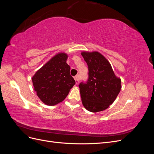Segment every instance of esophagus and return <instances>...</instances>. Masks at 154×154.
<instances>
[{"label":"esophagus","mask_w":154,"mask_h":154,"mask_svg":"<svg viewBox=\"0 0 154 154\" xmlns=\"http://www.w3.org/2000/svg\"><path fill=\"white\" fill-rule=\"evenodd\" d=\"M74 80H75V82H76V84H78V83H79V81H80V78H79V76L77 75L76 76H74Z\"/></svg>","instance_id":"1"}]
</instances>
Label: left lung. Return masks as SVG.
<instances>
[{
	"label": "left lung",
	"instance_id": "8db88e82",
	"mask_svg": "<svg viewBox=\"0 0 154 154\" xmlns=\"http://www.w3.org/2000/svg\"><path fill=\"white\" fill-rule=\"evenodd\" d=\"M87 63L88 80L79 85L83 106L92 112L103 111L113 103L122 88L109 60L97 51H83Z\"/></svg>",
	"mask_w": 154,
	"mask_h": 154
}]
</instances>
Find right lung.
Listing matches in <instances>:
<instances>
[{
  "label": "right lung",
  "mask_w": 154,
  "mask_h": 154,
  "mask_svg": "<svg viewBox=\"0 0 154 154\" xmlns=\"http://www.w3.org/2000/svg\"><path fill=\"white\" fill-rule=\"evenodd\" d=\"M67 58L66 53L56 54L32 77L36 95L45 105L54 106L63 101L75 84Z\"/></svg>",
  "instance_id": "1"
}]
</instances>
